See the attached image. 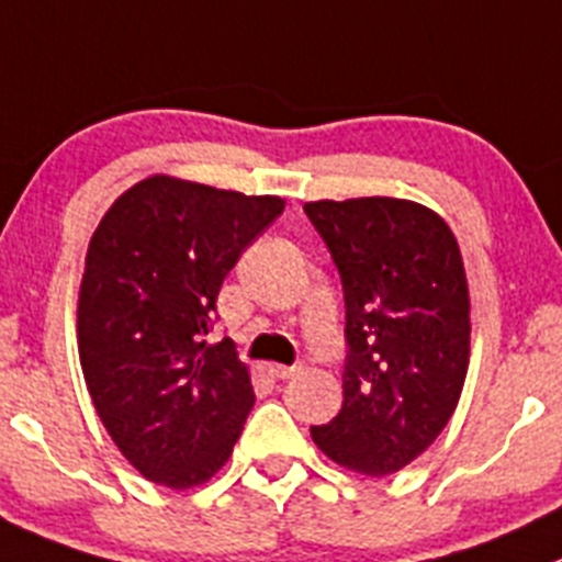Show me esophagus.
<instances>
[{
  "instance_id": "esophagus-1",
  "label": "esophagus",
  "mask_w": 562,
  "mask_h": 562,
  "mask_svg": "<svg viewBox=\"0 0 562 562\" xmlns=\"http://www.w3.org/2000/svg\"><path fill=\"white\" fill-rule=\"evenodd\" d=\"M269 373L274 375V379H293L296 373H302V364H277V362H271Z\"/></svg>"
}]
</instances>
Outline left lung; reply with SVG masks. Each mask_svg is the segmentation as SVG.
<instances>
[{"label": "left lung", "instance_id": "8db88e82", "mask_svg": "<svg viewBox=\"0 0 562 562\" xmlns=\"http://www.w3.org/2000/svg\"><path fill=\"white\" fill-rule=\"evenodd\" d=\"M346 293L342 408L313 426L321 453L381 477L426 453L470 368V285L448 222L414 200L304 203Z\"/></svg>", "mask_w": 562, "mask_h": 562}]
</instances>
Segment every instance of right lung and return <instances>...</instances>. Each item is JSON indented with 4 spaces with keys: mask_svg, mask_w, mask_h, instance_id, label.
Instances as JSON below:
<instances>
[{
    "mask_svg": "<svg viewBox=\"0 0 562 562\" xmlns=\"http://www.w3.org/2000/svg\"><path fill=\"white\" fill-rule=\"evenodd\" d=\"M285 211L183 178H143L98 222L76 307L92 406L131 467L167 488L209 483L255 403L231 340L209 342L222 280Z\"/></svg>",
    "mask_w": 562,
    "mask_h": 562,
    "instance_id": "1",
    "label": "right lung"
}]
</instances>
